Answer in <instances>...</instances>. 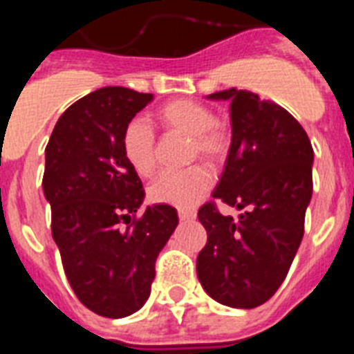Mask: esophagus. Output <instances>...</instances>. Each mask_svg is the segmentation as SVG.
<instances>
[{
  "label": "esophagus",
  "instance_id": "esophagus-1",
  "mask_svg": "<svg viewBox=\"0 0 354 354\" xmlns=\"http://www.w3.org/2000/svg\"><path fill=\"white\" fill-rule=\"evenodd\" d=\"M179 218H180V221H192V220H195L196 218V212L195 211H179Z\"/></svg>",
  "mask_w": 354,
  "mask_h": 354
}]
</instances>
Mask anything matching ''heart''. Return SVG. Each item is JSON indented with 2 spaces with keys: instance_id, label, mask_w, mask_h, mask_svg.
<instances>
[{
  "instance_id": "obj_1",
  "label": "heart",
  "mask_w": 354,
  "mask_h": 354,
  "mask_svg": "<svg viewBox=\"0 0 354 354\" xmlns=\"http://www.w3.org/2000/svg\"><path fill=\"white\" fill-rule=\"evenodd\" d=\"M154 120L167 133H180L189 138L187 159H204L218 165L228 152V133L216 122L212 109L189 99H175L162 104ZM122 152L129 167L142 177L156 168V134L147 122L133 118L122 133ZM212 184V175L204 165H192L177 171H165L150 184L149 198L156 204L192 209Z\"/></svg>"
}]
</instances>
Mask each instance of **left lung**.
I'll return each instance as SVG.
<instances>
[{"instance_id": "1", "label": "left lung", "mask_w": 354, "mask_h": 354, "mask_svg": "<svg viewBox=\"0 0 354 354\" xmlns=\"http://www.w3.org/2000/svg\"><path fill=\"white\" fill-rule=\"evenodd\" d=\"M230 101L232 142L212 196L243 211L223 216L214 202L198 209L207 243L196 259L205 292L221 305L255 308L286 280L305 232L314 150L296 118L248 90L207 95Z\"/></svg>"}]
</instances>
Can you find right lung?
I'll list each match as a JSON object with an SVG mask.
<instances>
[{"instance_id": "obj_1", "label": "right lung", "mask_w": 354, "mask_h": 354, "mask_svg": "<svg viewBox=\"0 0 354 354\" xmlns=\"http://www.w3.org/2000/svg\"><path fill=\"white\" fill-rule=\"evenodd\" d=\"M154 99L104 86L64 111L46 147L42 187L51 232L77 299L102 317L140 310L150 296L156 259L179 225L171 205H149L122 152L127 122Z\"/></svg>"}]
</instances>
